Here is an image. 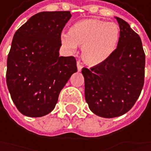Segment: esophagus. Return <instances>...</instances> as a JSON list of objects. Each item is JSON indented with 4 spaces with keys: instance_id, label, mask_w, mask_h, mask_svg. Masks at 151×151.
<instances>
[{
    "instance_id": "34e87169",
    "label": "esophagus",
    "mask_w": 151,
    "mask_h": 151,
    "mask_svg": "<svg viewBox=\"0 0 151 151\" xmlns=\"http://www.w3.org/2000/svg\"><path fill=\"white\" fill-rule=\"evenodd\" d=\"M82 64H81V62H80V61H77V68H78V70L79 71H81V69H82Z\"/></svg>"
}]
</instances>
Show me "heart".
<instances>
[{"label": "heart", "instance_id": "heart-1", "mask_svg": "<svg viewBox=\"0 0 151 151\" xmlns=\"http://www.w3.org/2000/svg\"><path fill=\"white\" fill-rule=\"evenodd\" d=\"M119 27L115 22L96 19H86L75 22L69 32H62L60 40L70 50L82 45L83 60L91 65H97L109 58L119 43Z\"/></svg>", "mask_w": 151, "mask_h": 151}]
</instances>
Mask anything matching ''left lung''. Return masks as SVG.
<instances>
[{
    "label": "left lung",
    "instance_id": "1",
    "mask_svg": "<svg viewBox=\"0 0 151 151\" xmlns=\"http://www.w3.org/2000/svg\"><path fill=\"white\" fill-rule=\"evenodd\" d=\"M120 38L105 61L81 72L85 100L91 111L102 118L125 114L133 107L144 84L145 53L139 36L128 22L116 17Z\"/></svg>",
    "mask_w": 151,
    "mask_h": 151
}]
</instances>
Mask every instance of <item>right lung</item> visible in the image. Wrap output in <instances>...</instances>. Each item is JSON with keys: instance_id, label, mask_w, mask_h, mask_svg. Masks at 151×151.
Returning a JSON list of instances; mask_svg holds the SVG:
<instances>
[{"instance_id": "obj_1", "label": "right lung", "mask_w": 151, "mask_h": 151, "mask_svg": "<svg viewBox=\"0 0 151 151\" xmlns=\"http://www.w3.org/2000/svg\"><path fill=\"white\" fill-rule=\"evenodd\" d=\"M70 12H42L15 32L7 59L6 82L18 111L42 117L53 111L60 91L77 71L74 57L60 56V34Z\"/></svg>"}]
</instances>
